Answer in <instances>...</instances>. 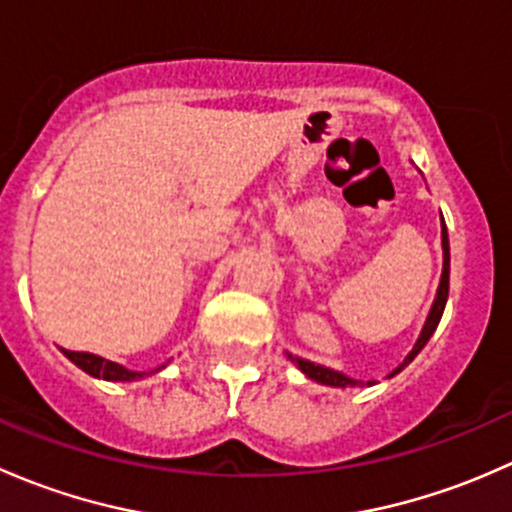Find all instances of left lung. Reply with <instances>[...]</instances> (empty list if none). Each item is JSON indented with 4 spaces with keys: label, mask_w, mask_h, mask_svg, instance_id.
<instances>
[{
    "label": "left lung",
    "mask_w": 512,
    "mask_h": 512,
    "mask_svg": "<svg viewBox=\"0 0 512 512\" xmlns=\"http://www.w3.org/2000/svg\"><path fill=\"white\" fill-rule=\"evenodd\" d=\"M441 247H443V270H441V282H438V289H436V297H433V304H431V309H428V317H426V322H423V329H421V334H418L414 349H411V352L406 354V359L401 361V364L396 366L394 371H391L389 379H391V376L399 374L404 366H409L411 361L416 359V354L421 352L423 347H426V342L433 337L438 322H441L443 309H446L448 280H451V245H448V230H446V223H443V215H441ZM285 354H287V359L292 361V364L297 366V369L302 371L304 376H307V379L317 381V384L334 386V389H347V386H364V381H356V379H352V376H347V374H342V371L332 369V366L314 364V361L302 359V356H294L289 352H285ZM374 384H376V381H366V386H374Z\"/></svg>",
    "instance_id": "left-lung-1"
}]
</instances>
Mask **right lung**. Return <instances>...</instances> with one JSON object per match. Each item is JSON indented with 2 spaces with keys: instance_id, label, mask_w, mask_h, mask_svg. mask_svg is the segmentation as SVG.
I'll list each match as a JSON object with an SVG mask.
<instances>
[{
  "instance_id": "obj_1",
  "label": "right lung",
  "mask_w": 512,
  "mask_h": 512,
  "mask_svg": "<svg viewBox=\"0 0 512 512\" xmlns=\"http://www.w3.org/2000/svg\"><path fill=\"white\" fill-rule=\"evenodd\" d=\"M61 352H64L66 359L74 361V364L79 366L81 371H86V374H89V376H94V379H103V381H136V379H143V376H148V371L126 369V366H123V364H116V361H111V359H103V356H98V354L69 352V349H61ZM163 366H158L156 371L163 369ZM151 374H153V371H151Z\"/></svg>"
}]
</instances>
